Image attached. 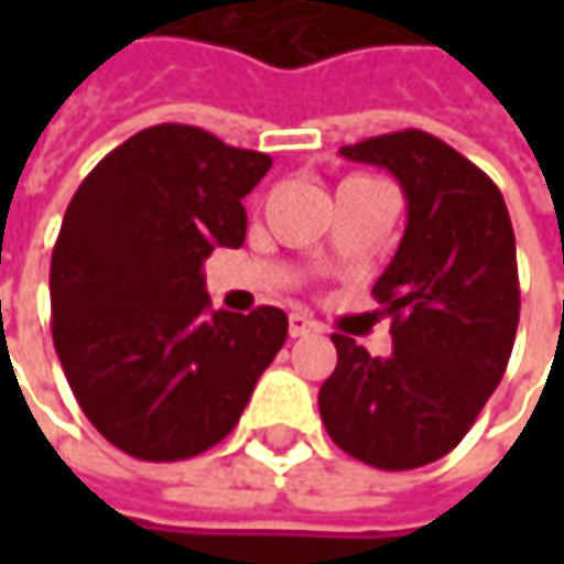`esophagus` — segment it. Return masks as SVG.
<instances>
[{
	"label": "esophagus",
	"mask_w": 564,
	"mask_h": 564,
	"mask_svg": "<svg viewBox=\"0 0 564 564\" xmlns=\"http://www.w3.org/2000/svg\"><path fill=\"white\" fill-rule=\"evenodd\" d=\"M289 333H292V338L316 336V333H319V323H314L311 316L304 314H292L289 316Z\"/></svg>",
	"instance_id": "1"
}]
</instances>
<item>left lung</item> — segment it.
Wrapping results in <instances>:
<instances>
[{"label": "left lung", "mask_w": 564, "mask_h": 564, "mask_svg": "<svg viewBox=\"0 0 564 564\" xmlns=\"http://www.w3.org/2000/svg\"><path fill=\"white\" fill-rule=\"evenodd\" d=\"M338 153L399 178L408 228L373 285L392 316V355L370 358L336 333L319 417L351 458L411 470L465 440L509 367L521 314L514 231L487 172L426 131H392Z\"/></svg>", "instance_id": "8db88e82"}]
</instances>
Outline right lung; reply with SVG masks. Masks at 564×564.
Wrapping results in <instances>:
<instances>
[{
  "label": "right lung",
  "instance_id": "obj_1",
  "mask_svg": "<svg viewBox=\"0 0 564 564\" xmlns=\"http://www.w3.org/2000/svg\"><path fill=\"white\" fill-rule=\"evenodd\" d=\"M257 150L194 124H153L80 182L50 267L53 345L80 411L141 462L223 443L289 336L279 307L213 311L204 260L241 248Z\"/></svg>",
  "mask_w": 564,
  "mask_h": 564
}]
</instances>
